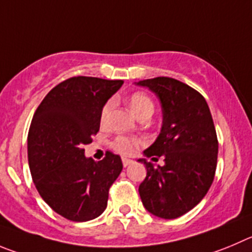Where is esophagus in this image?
Returning a JSON list of instances; mask_svg holds the SVG:
<instances>
[{
  "mask_svg": "<svg viewBox=\"0 0 252 252\" xmlns=\"http://www.w3.org/2000/svg\"><path fill=\"white\" fill-rule=\"evenodd\" d=\"M131 163H133V160H131V159H128V158H123V165H124V166H128V165H130Z\"/></svg>",
  "mask_w": 252,
  "mask_h": 252,
  "instance_id": "1",
  "label": "esophagus"
}]
</instances>
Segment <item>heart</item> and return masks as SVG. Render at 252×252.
Returning a JSON list of instances; mask_svg holds the SVG:
<instances>
[{"mask_svg":"<svg viewBox=\"0 0 252 252\" xmlns=\"http://www.w3.org/2000/svg\"><path fill=\"white\" fill-rule=\"evenodd\" d=\"M110 108H112V102H108L107 104L103 107L102 109V122L105 121L108 113H109ZM129 108H130L131 113H133L135 117L140 115L144 112H152L154 110V104H153L152 99L148 97L147 94L144 93H134L130 98H129ZM138 142L137 139L134 138H128V137H118L115 138L114 142L112 143V147L115 152L121 153V154H131V153L135 152L137 149Z\"/></svg>","mask_w":252,"mask_h":252,"instance_id":"1","label":"heart"}]
</instances>
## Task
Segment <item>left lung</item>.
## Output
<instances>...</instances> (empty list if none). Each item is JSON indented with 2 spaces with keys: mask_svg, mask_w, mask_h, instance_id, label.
<instances>
[{
  "mask_svg": "<svg viewBox=\"0 0 252 252\" xmlns=\"http://www.w3.org/2000/svg\"><path fill=\"white\" fill-rule=\"evenodd\" d=\"M135 84L158 97L163 113L158 138L143 153L165 161L155 166L138 160L147 168L140 199L153 215L176 219L200 203L213 184L219 149L213 117L205 98L183 82L158 77Z\"/></svg>",
  "mask_w": 252,
  "mask_h": 252,
  "instance_id": "1",
  "label": "left lung"
}]
</instances>
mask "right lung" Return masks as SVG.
<instances>
[{"label":"right lung","mask_w":252,"mask_h":252,"mask_svg":"<svg viewBox=\"0 0 252 252\" xmlns=\"http://www.w3.org/2000/svg\"><path fill=\"white\" fill-rule=\"evenodd\" d=\"M123 81L73 77L49 91L37 108L28 131V164L44 201L72 221L98 218L108 191L123 169L119 155L103 160L84 155L100 126L102 109Z\"/></svg>","instance_id":"right-lung-1"}]
</instances>
